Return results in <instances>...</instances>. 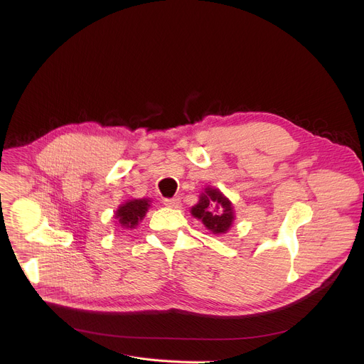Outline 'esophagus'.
Wrapping results in <instances>:
<instances>
[{
    "instance_id": "esophagus-1",
    "label": "esophagus",
    "mask_w": 364,
    "mask_h": 364,
    "mask_svg": "<svg viewBox=\"0 0 364 364\" xmlns=\"http://www.w3.org/2000/svg\"><path fill=\"white\" fill-rule=\"evenodd\" d=\"M164 204L167 207H173V209H177V207H180L181 204V200L178 197H174V198H164Z\"/></svg>"
}]
</instances>
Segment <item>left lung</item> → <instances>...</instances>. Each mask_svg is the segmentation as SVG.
Returning a JSON list of instances; mask_svg holds the SVG:
<instances>
[{"instance_id":"1","label":"left lung","mask_w":364,"mask_h":364,"mask_svg":"<svg viewBox=\"0 0 364 364\" xmlns=\"http://www.w3.org/2000/svg\"><path fill=\"white\" fill-rule=\"evenodd\" d=\"M191 215L200 219L203 225L215 235L226 233L233 220V205L219 188L205 187L198 196V203L191 207Z\"/></svg>"}]
</instances>
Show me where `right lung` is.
<instances>
[{
    "instance_id": "right-lung-1",
    "label": "right lung",
    "mask_w": 364,
    "mask_h": 364,
    "mask_svg": "<svg viewBox=\"0 0 364 364\" xmlns=\"http://www.w3.org/2000/svg\"><path fill=\"white\" fill-rule=\"evenodd\" d=\"M149 200L148 198H135L128 200L127 203L121 204L115 213L119 225L125 229H135L138 223L144 219L145 213L148 212Z\"/></svg>"
}]
</instances>
